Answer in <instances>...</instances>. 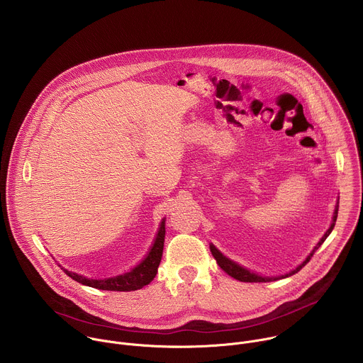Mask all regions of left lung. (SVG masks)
<instances>
[{"mask_svg": "<svg viewBox=\"0 0 363 363\" xmlns=\"http://www.w3.org/2000/svg\"><path fill=\"white\" fill-rule=\"evenodd\" d=\"M338 206H340V201L337 203V208H335V213H334V220H333V224H331V227L328 228V231L324 234V237L321 238V241L317 243V246L313 249V252L307 256V259L300 264V266H297L294 270H291L290 273H287V274H284V276H279V277H262V276H257V274H255V273H250L249 270H246V269H243L242 266H240L238 263H235V262H233V260H230L228 257H225L214 245H210V250H211V253H213V256L216 257V260H217V263L220 264V267L225 272V273H228L231 277H234V279H237V280H240V281H245V283H262V281H272V280H277V279H284V277H289V276H291V274H294V273H297L300 269H303L308 262H310V259L313 257V255H314V252L323 245V242L327 240V237L331 234V231L334 230V227H335V221H337V217H338Z\"/></svg>", "mask_w": 363, "mask_h": 363, "instance_id": "left-lung-1", "label": "left lung"}]
</instances>
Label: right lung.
<instances>
[{
    "mask_svg": "<svg viewBox=\"0 0 363 363\" xmlns=\"http://www.w3.org/2000/svg\"><path fill=\"white\" fill-rule=\"evenodd\" d=\"M163 242H164V221H162L160 224L156 240L153 242L149 253L145 256V259L140 263H138L129 272H125L122 274L113 276V277H91V279L69 270H65V273L82 284L100 289V290H111V291L138 290L149 284L156 276L159 263L162 260Z\"/></svg>",
    "mask_w": 363,
    "mask_h": 363,
    "instance_id": "right-lung-1",
    "label": "right lung"
}]
</instances>
